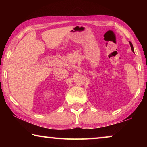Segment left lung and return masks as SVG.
<instances>
[{
	"mask_svg": "<svg viewBox=\"0 0 147 147\" xmlns=\"http://www.w3.org/2000/svg\"><path fill=\"white\" fill-rule=\"evenodd\" d=\"M129 43H130V47H131V49H132V52H134V48H133V45H132V43H131V42H129Z\"/></svg>",
	"mask_w": 147,
	"mask_h": 147,
	"instance_id": "left-lung-1",
	"label": "left lung"
}]
</instances>
